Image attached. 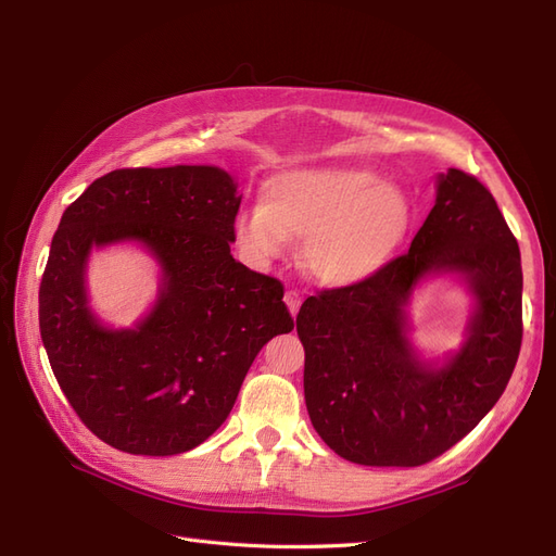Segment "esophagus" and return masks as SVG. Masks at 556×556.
<instances>
[{
	"label": "esophagus",
	"mask_w": 556,
	"mask_h": 556,
	"mask_svg": "<svg viewBox=\"0 0 556 556\" xmlns=\"http://www.w3.org/2000/svg\"><path fill=\"white\" fill-rule=\"evenodd\" d=\"M285 304H288L292 317L299 313V306H301V294L296 290H288L285 292Z\"/></svg>",
	"instance_id": "esophagus-1"
}]
</instances>
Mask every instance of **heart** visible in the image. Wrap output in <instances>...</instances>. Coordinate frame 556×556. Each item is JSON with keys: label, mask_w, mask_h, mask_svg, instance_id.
<instances>
[{"label": "heart", "mask_w": 556, "mask_h": 556, "mask_svg": "<svg viewBox=\"0 0 556 556\" xmlns=\"http://www.w3.org/2000/svg\"><path fill=\"white\" fill-rule=\"evenodd\" d=\"M413 227L408 194L364 169L282 174L268 182L264 204L233 220L237 245L252 264L304 243V268L325 288H352L376 278L394 260Z\"/></svg>", "instance_id": "b5f03b06"}]
</instances>
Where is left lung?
<instances>
[{
  "instance_id": "obj_1",
  "label": "left lung",
  "mask_w": 556,
  "mask_h": 556,
  "mask_svg": "<svg viewBox=\"0 0 556 556\" xmlns=\"http://www.w3.org/2000/svg\"><path fill=\"white\" fill-rule=\"evenodd\" d=\"M431 273L477 296L465 345L441 367L407 341L405 306ZM315 431L362 466H422L473 431L506 390L521 348L519 245L492 192L459 169L439 176L410 250L352 288L308 296L296 315Z\"/></svg>"
}]
</instances>
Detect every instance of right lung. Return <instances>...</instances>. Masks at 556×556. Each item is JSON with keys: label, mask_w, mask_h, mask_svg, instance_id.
<instances>
[{"label": "right lung", "mask_w": 556, "mask_h": 556, "mask_svg": "<svg viewBox=\"0 0 556 556\" xmlns=\"http://www.w3.org/2000/svg\"><path fill=\"white\" fill-rule=\"evenodd\" d=\"M241 206L217 166L115 169L64 211L39 288V329L66 401L115 450L172 457L220 427L257 352L294 319L282 282L231 257ZM121 240L163 268L154 311L109 330L87 308L89 250Z\"/></svg>", "instance_id": "add662e5"}]
</instances>
